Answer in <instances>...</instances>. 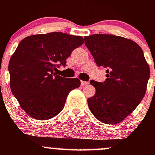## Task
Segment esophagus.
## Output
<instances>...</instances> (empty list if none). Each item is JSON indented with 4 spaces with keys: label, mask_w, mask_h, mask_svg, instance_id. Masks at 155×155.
<instances>
[{
    "label": "esophagus",
    "mask_w": 155,
    "mask_h": 155,
    "mask_svg": "<svg viewBox=\"0 0 155 155\" xmlns=\"http://www.w3.org/2000/svg\"><path fill=\"white\" fill-rule=\"evenodd\" d=\"M88 81H81V86H85V85L88 84Z\"/></svg>",
    "instance_id": "esophagus-1"
}]
</instances>
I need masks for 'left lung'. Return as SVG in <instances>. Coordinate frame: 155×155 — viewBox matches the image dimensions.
Instances as JSON below:
<instances>
[{
  "label": "left lung",
  "mask_w": 155,
  "mask_h": 155,
  "mask_svg": "<svg viewBox=\"0 0 155 155\" xmlns=\"http://www.w3.org/2000/svg\"><path fill=\"white\" fill-rule=\"evenodd\" d=\"M84 39L97 66L107 73L104 82L90 81L96 92L88 98L89 108L103 123H119L146 93L150 71L143 51L136 42L118 35L95 34Z\"/></svg>",
  "instance_id": "8db88e82"
}]
</instances>
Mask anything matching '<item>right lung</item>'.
I'll return each instance as SVG.
<instances>
[{
  "mask_svg": "<svg viewBox=\"0 0 155 155\" xmlns=\"http://www.w3.org/2000/svg\"><path fill=\"white\" fill-rule=\"evenodd\" d=\"M83 38L54 32L22 39L8 63L10 87L21 108L33 118L46 120L63 110L69 92L80 80L63 77L57 71L65 67Z\"/></svg>",
  "mask_w": 155,
  "mask_h": 155,
  "instance_id": "add662e5",
  "label": "right lung"
}]
</instances>
